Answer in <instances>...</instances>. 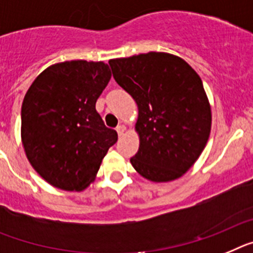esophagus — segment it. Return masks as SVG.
<instances>
[{
    "mask_svg": "<svg viewBox=\"0 0 253 253\" xmlns=\"http://www.w3.org/2000/svg\"><path fill=\"white\" fill-rule=\"evenodd\" d=\"M117 133H118V136H122L125 133V131H126V128H125V126H122V125H120V126L117 127Z\"/></svg>",
    "mask_w": 253,
    "mask_h": 253,
    "instance_id": "1",
    "label": "esophagus"
}]
</instances>
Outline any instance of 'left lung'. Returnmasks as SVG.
Instances as JSON below:
<instances>
[{
	"mask_svg": "<svg viewBox=\"0 0 253 253\" xmlns=\"http://www.w3.org/2000/svg\"><path fill=\"white\" fill-rule=\"evenodd\" d=\"M114 80L135 99L140 146L129 159L153 182L179 178L205 149L211 108L203 81L174 54L149 52L109 61Z\"/></svg>",
	"mask_w": 253,
	"mask_h": 253,
	"instance_id": "8db88e82",
	"label": "left lung"
}]
</instances>
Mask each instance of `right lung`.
<instances>
[{
    "instance_id": "right-lung-1",
    "label": "right lung",
    "mask_w": 253,
    "mask_h": 253,
    "mask_svg": "<svg viewBox=\"0 0 253 253\" xmlns=\"http://www.w3.org/2000/svg\"><path fill=\"white\" fill-rule=\"evenodd\" d=\"M104 62L66 61L33 81L21 105V141L42 178L65 191H83L117 142L95 109L111 80Z\"/></svg>"
}]
</instances>
